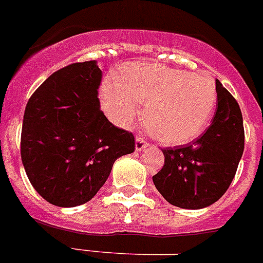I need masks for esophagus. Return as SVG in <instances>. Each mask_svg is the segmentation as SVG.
Instances as JSON below:
<instances>
[{
    "instance_id": "1",
    "label": "esophagus",
    "mask_w": 263,
    "mask_h": 263,
    "mask_svg": "<svg viewBox=\"0 0 263 263\" xmlns=\"http://www.w3.org/2000/svg\"><path fill=\"white\" fill-rule=\"evenodd\" d=\"M148 146L147 141L142 137H137L136 138V150L137 152H142L143 148H146Z\"/></svg>"
}]
</instances>
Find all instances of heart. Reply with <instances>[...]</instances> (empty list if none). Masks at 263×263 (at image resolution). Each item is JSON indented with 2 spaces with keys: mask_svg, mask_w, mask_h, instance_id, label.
<instances>
[{
  "mask_svg": "<svg viewBox=\"0 0 263 263\" xmlns=\"http://www.w3.org/2000/svg\"><path fill=\"white\" fill-rule=\"evenodd\" d=\"M103 105L120 126L133 125L145 105V121L164 145H184L203 133L217 103L212 78L153 63H132L124 79L104 84Z\"/></svg>",
  "mask_w": 263,
  "mask_h": 263,
  "instance_id": "heart-1",
  "label": "heart"
}]
</instances>
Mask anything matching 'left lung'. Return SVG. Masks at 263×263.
<instances>
[{
	"mask_svg": "<svg viewBox=\"0 0 263 263\" xmlns=\"http://www.w3.org/2000/svg\"><path fill=\"white\" fill-rule=\"evenodd\" d=\"M216 115L205 133L194 142L163 148L164 164L153 176L159 194L184 210L210 206L227 192L243 153L241 109L216 80Z\"/></svg>",
	"mask_w": 263,
	"mask_h": 263,
	"instance_id": "1",
	"label": "left lung"
}]
</instances>
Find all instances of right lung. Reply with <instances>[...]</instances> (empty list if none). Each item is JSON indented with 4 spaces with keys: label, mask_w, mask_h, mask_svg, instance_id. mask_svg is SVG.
I'll use <instances>...</instances> for the list:
<instances>
[{
    "label": "right lung",
    "mask_w": 263,
    "mask_h": 263,
    "mask_svg": "<svg viewBox=\"0 0 263 263\" xmlns=\"http://www.w3.org/2000/svg\"><path fill=\"white\" fill-rule=\"evenodd\" d=\"M103 72L96 60L53 72L27 101L21 157L30 183L63 208L89 201L113 163L134 152V136L116 127L100 109Z\"/></svg>",
    "instance_id": "obj_1"
}]
</instances>
